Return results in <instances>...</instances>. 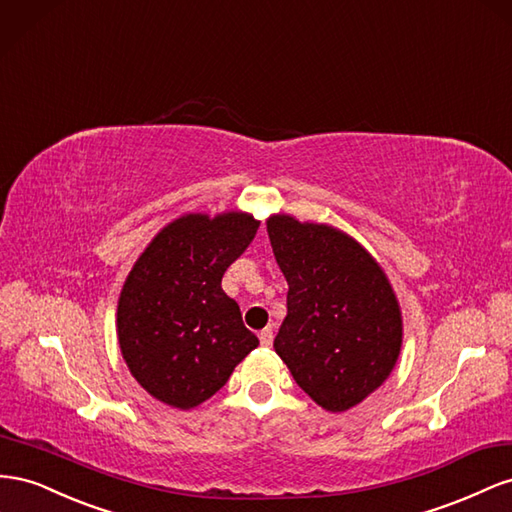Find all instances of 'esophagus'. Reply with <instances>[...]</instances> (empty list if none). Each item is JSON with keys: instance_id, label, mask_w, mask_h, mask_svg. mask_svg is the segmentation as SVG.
<instances>
[{"instance_id": "obj_1", "label": "esophagus", "mask_w": 512, "mask_h": 512, "mask_svg": "<svg viewBox=\"0 0 512 512\" xmlns=\"http://www.w3.org/2000/svg\"><path fill=\"white\" fill-rule=\"evenodd\" d=\"M272 339H274L272 328H264V330L259 332V341H261V345H264V347H270V345H272Z\"/></svg>"}]
</instances>
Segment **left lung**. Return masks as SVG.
<instances>
[{"mask_svg": "<svg viewBox=\"0 0 512 512\" xmlns=\"http://www.w3.org/2000/svg\"><path fill=\"white\" fill-rule=\"evenodd\" d=\"M268 236L289 285L276 354L317 405L347 412L397 364L403 341L397 296L377 261L339 229L274 214Z\"/></svg>", "mask_w": 512, "mask_h": 512, "instance_id": "obj_1", "label": "left lung"}]
</instances>
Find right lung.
Returning a JSON list of instances; mask_svg holds the SVG:
<instances>
[{
  "instance_id": "1",
  "label": "right lung",
  "mask_w": 512,
  "mask_h": 512,
  "mask_svg": "<svg viewBox=\"0 0 512 512\" xmlns=\"http://www.w3.org/2000/svg\"><path fill=\"white\" fill-rule=\"evenodd\" d=\"M257 227L246 212L180 216L156 233L126 276L118 341L130 373L154 399L178 410L197 407L259 345L221 287Z\"/></svg>"
}]
</instances>
